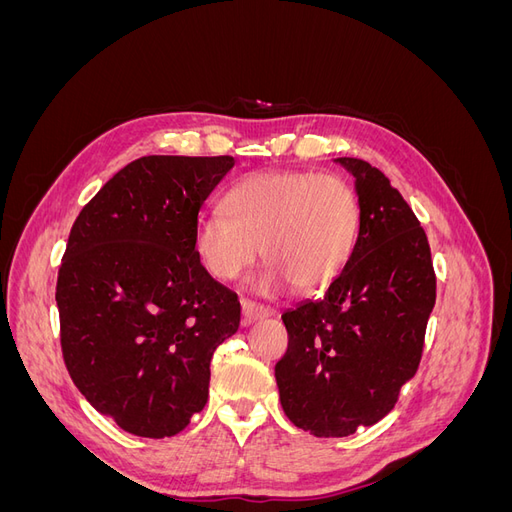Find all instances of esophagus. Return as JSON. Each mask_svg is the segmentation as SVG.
Masks as SVG:
<instances>
[{
    "mask_svg": "<svg viewBox=\"0 0 512 512\" xmlns=\"http://www.w3.org/2000/svg\"><path fill=\"white\" fill-rule=\"evenodd\" d=\"M241 309H243V320H245V324L262 320V318H269V316L275 314L271 307L258 305V303H252V301H247V299L241 301Z\"/></svg>",
    "mask_w": 512,
    "mask_h": 512,
    "instance_id": "34e87169",
    "label": "esophagus"
}]
</instances>
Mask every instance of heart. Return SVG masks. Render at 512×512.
Masks as SVG:
<instances>
[{
  "label": "heart",
  "instance_id": "1",
  "mask_svg": "<svg viewBox=\"0 0 512 512\" xmlns=\"http://www.w3.org/2000/svg\"><path fill=\"white\" fill-rule=\"evenodd\" d=\"M226 209L198 218L194 247L218 280H235L260 252L269 265L254 288L322 290L344 273L361 228V203L342 175L258 170L230 190Z\"/></svg>",
  "mask_w": 512,
  "mask_h": 512
}]
</instances>
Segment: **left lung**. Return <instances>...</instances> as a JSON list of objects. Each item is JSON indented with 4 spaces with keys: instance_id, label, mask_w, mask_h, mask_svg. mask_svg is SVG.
<instances>
[{
    "instance_id": "obj_1",
    "label": "left lung",
    "mask_w": 512,
    "mask_h": 512,
    "mask_svg": "<svg viewBox=\"0 0 512 512\" xmlns=\"http://www.w3.org/2000/svg\"><path fill=\"white\" fill-rule=\"evenodd\" d=\"M335 164L354 179L359 237L322 297L282 314L290 339L275 365L286 416L318 438H346L393 410L416 374L436 303L427 235L404 196L365 160Z\"/></svg>"
}]
</instances>
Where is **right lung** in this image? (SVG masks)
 Wrapping results in <instances>:
<instances>
[{
	"instance_id": "add662e5",
	"label": "right lung",
	"mask_w": 512,
	"mask_h": 512,
	"mask_svg": "<svg viewBox=\"0 0 512 512\" xmlns=\"http://www.w3.org/2000/svg\"><path fill=\"white\" fill-rule=\"evenodd\" d=\"M235 158L145 156L76 218L57 277L64 361L85 399L128 433L170 438L209 397L211 356L241 322L237 294L200 265L194 230Z\"/></svg>"
}]
</instances>
